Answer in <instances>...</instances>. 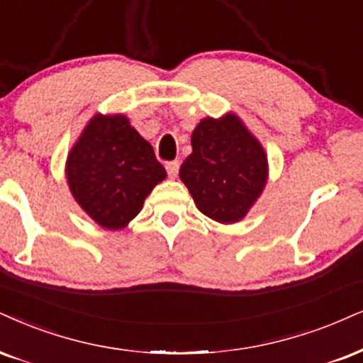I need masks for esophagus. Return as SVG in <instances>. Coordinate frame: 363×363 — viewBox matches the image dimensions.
<instances>
[{
    "label": "esophagus",
    "mask_w": 363,
    "mask_h": 363,
    "mask_svg": "<svg viewBox=\"0 0 363 363\" xmlns=\"http://www.w3.org/2000/svg\"><path fill=\"white\" fill-rule=\"evenodd\" d=\"M178 169H180V161H168L167 163V172L169 178H174L178 174Z\"/></svg>",
    "instance_id": "obj_1"
}]
</instances>
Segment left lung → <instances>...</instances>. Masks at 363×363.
<instances>
[{
  "label": "left lung",
  "mask_w": 363,
  "mask_h": 363,
  "mask_svg": "<svg viewBox=\"0 0 363 363\" xmlns=\"http://www.w3.org/2000/svg\"><path fill=\"white\" fill-rule=\"evenodd\" d=\"M180 180L196 208L220 223L242 220L267 182V156L235 114L205 118L191 133Z\"/></svg>",
  "instance_id": "obj_1"
}]
</instances>
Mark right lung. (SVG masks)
Here are the masks:
<instances>
[{
    "mask_svg": "<svg viewBox=\"0 0 363 363\" xmlns=\"http://www.w3.org/2000/svg\"><path fill=\"white\" fill-rule=\"evenodd\" d=\"M65 173L77 203L111 230L126 227L167 178L153 146L123 114H97L89 121L70 150Z\"/></svg>",
    "mask_w": 363,
    "mask_h": 363,
    "instance_id": "obj_1",
    "label": "right lung"
}]
</instances>
